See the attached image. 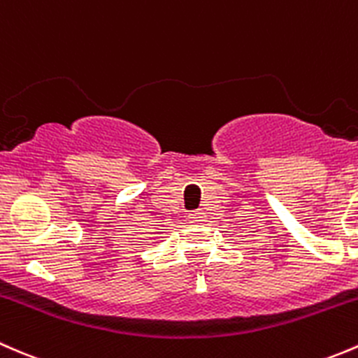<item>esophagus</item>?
Returning <instances> with one entry per match:
<instances>
[{"instance_id": "esophagus-1", "label": "esophagus", "mask_w": 358, "mask_h": 358, "mask_svg": "<svg viewBox=\"0 0 358 358\" xmlns=\"http://www.w3.org/2000/svg\"><path fill=\"white\" fill-rule=\"evenodd\" d=\"M206 219V213L201 212V210H194V212L189 213V220L193 224H203Z\"/></svg>"}]
</instances>
